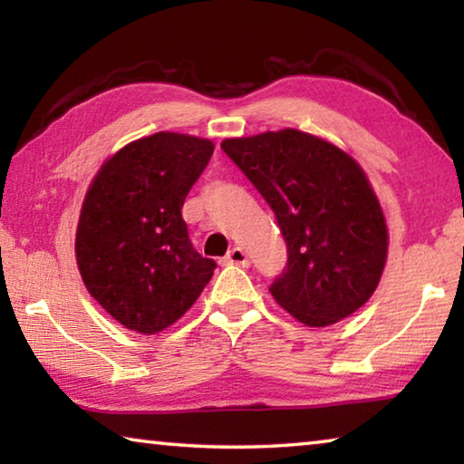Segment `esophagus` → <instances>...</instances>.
<instances>
[{"mask_svg": "<svg viewBox=\"0 0 464 464\" xmlns=\"http://www.w3.org/2000/svg\"><path fill=\"white\" fill-rule=\"evenodd\" d=\"M225 262H227V264H237V266H247V264H249L247 254H246L241 247L229 249V254L225 256Z\"/></svg>", "mask_w": 464, "mask_h": 464, "instance_id": "obj_1", "label": "esophagus"}]
</instances>
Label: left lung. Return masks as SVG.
<instances>
[{"label": "left lung", "instance_id": "1", "mask_svg": "<svg viewBox=\"0 0 464 464\" xmlns=\"http://www.w3.org/2000/svg\"><path fill=\"white\" fill-rule=\"evenodd\" d=\"M275 210L286 268L270 286L310 328L336 324L373 295L388 258V227L365 171L324 138L285 128L220 142Z\"/></svg>", "mask_w": 464, "mask_h": 464}]
</instances>
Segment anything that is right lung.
I'll return each mask as SVG.
<instances>
[{
	"instance_id": "1",
	"label": "right lung",
	"mask_w": 464,
	"mask_h": 464,
	"mask_svg": "<svg viewBox=\"0 0 464 464\" xmlns=\"http://www.w3.org/2000/svg\"><path fill=\"white\" fill-rule=\"evenodd\" d=\"M215 144L157 131L101 165L86 189L76 229V262L91 295L140 334L175 324L200 297L217 264L188 237L181 206Z\"/></svg>"
}]
</instances>
